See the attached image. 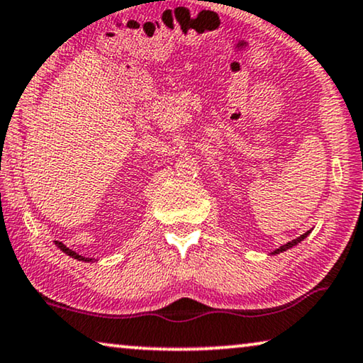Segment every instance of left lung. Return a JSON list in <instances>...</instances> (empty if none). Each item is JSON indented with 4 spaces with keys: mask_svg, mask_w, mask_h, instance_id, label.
I'll list each match as a JSON object with an SVG mask.
<instances>
[{
    "mask_svg": "<svg viewBox=\"0 0 363 363\" xmlns=\"http://www.w3.org/2000/svg\"><path fill=\"white\" fill-rule=\"evenodd\" d=\"M311 233V230H308V232H306V233H303V235H301V237H298V238H294V240H291V242H288V243H286V245H283V247H279V248H277V250H274V252L272 253V255H278V253H283V252H286V250H289V248H293V247H296V245H298V243H301V242H303V240L306 238V237H308V235Z\"/></svg>",
    "mask_w": 363,
    "mask_h": 363,
    "instance_id": "left-lung-1",
    "label": "left lung"
}]
</instances>
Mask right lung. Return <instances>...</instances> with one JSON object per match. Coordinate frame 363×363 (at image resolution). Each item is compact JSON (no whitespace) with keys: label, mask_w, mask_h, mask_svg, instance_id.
I'll list each match as a JSON object with an SVG mask.
<instances>
[{"label":"right lung","mask_w":363,"mask_h":363,"mask_svg":"<svg viewBox=\"0 0 363 363\" xmlns=\"http://www.w3.org/2000/svg\"><path fill=\"white\" fill-rule=\"evenodd\" d=\"M54 243H55V247L62 250V252H64L65 255H69V257H72L74 259H79V262H94V258H85V257H82V255L75 253L74 250H70V248L65 247V245H64L62 242H54Z\"/></svg>","instance_id":"1"}]
</instances>
